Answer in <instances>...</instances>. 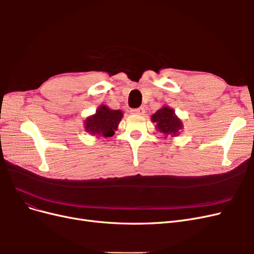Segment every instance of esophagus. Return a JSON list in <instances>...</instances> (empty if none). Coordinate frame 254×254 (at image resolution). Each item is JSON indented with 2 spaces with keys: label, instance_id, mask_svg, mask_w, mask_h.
<instances>
[{
  "label": "esophagus",
  "instance_id": "obj_1",
  "mask_svg": "<svg viewBox=\"0 0 254 254\" xmlns=\"http://www.w3.org/2000/svg\"><path fill=\"white\" fill-rule=\"evenodd\" d=\"M131 113L135 114V115H143L145 113V109L143 108V107H140V108H137V109H132Z\"/></svg>",
  "mask_w": 254,
  "mask_h": 254
}]
</instances>
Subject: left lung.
<instances>
[{
  "label": "left lung",
  "instance_id": "8db88e82",
  "mask_svg": "<svg viewBox=\"0 0 254 254\" xmlns=\"http://www.w3.org/2000/svg\"><path fill=\"white\" fill-rule=\"evenodd\" d=\"M151 121L156 124L157 131L162 133L165 139L167 135H171L172 137L178 136L183 129L182 121L177 117L174 109L168 106H162V108L153 113L151 115Z\"/></svg>",
  "mask_w": 254,
  "mask_h": 254
}]
</instances>
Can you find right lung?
<instances>
[{
	"label": "right lung",
	"instance_id": "obj_1",
	"mask_svg": "<svg viewBox=\"0 0 254 254\" xmlns=\"http://www.w3.org/2000/svg\"><path fill=\"white\" fill-rule=\"evenodd\" d=\"M121 110H112L108 106L101 105L94 114L84 120V130L91 135L101 137H110L118 130L119 124L123 119Z\"/></svg>",
	"mask_w": 254,
	"mask_h": 254
}]
</instances>
